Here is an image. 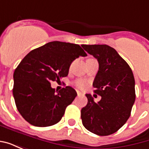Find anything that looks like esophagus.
<instances>
[{"label": "esophagus", "instance_id": "34e87169", "mask_svg": "<svg viewBox=\"0 0 149 149\" xmlns=\"http://www.w3.org/2000/svg\"><path fill=\"white\" fill-rule=\"evenodd\" d=\"M77 95H78V96H80V95H81V94H82V93H81V92H80V91H77Z\"/></svg>", "mask_w": 149, "mask_h": 149}]
</instances>
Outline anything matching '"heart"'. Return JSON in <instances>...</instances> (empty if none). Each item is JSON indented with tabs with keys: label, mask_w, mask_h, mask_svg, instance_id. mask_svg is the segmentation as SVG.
<instances>
[{
	"label": "heart",
	"mask_w": 149,
	"mask_h": 149,
	"mask_svg": "<svg viewBox=\"0 0 149 149\" xmlns=\"http://www.w3.org/2000/svg\"><path fill=\"white\" fill-rule=\"evenodd\" d=\"M87 81H84V80H82V79H80V80H77V81L75 82V85L77 86L79 88H81L83 89L84 88H86L87 86Z\"/></svg>",
	"instance_id": "heart-1"
}]
</instances>
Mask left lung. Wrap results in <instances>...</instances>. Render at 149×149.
Returning <instances> with one entry per match:
<instances>
[{"mask_svg":"<svg viewBox=\"0 0 149 149\" xmlns=\"http://www.w3.org/2000/svg\"><path fill=\"white\" fill-rule=\"evenodd\" d=\"M98 61L99 70L94 79V93L101 99L96 103L86 94L87 105L81 109L84 128L98 136L118 131L131 115L136 99L135 80L131 68L115 49L107 45H82Z\"/></svg>","mask_w":149,"mask_h":149,"instance_id":"1","label":"left lung"}]
</instances>
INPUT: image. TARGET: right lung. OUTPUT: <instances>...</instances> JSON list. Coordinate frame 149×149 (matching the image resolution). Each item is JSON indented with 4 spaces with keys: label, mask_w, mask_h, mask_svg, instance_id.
<instances>
[{
    "label": "right lung",
    "mask_w": 149,
    "mask_h": 149,
    "mask_svg": "<svg viewBox=\"0 0 149 149\" xmlns=\"http://www.w3.org/2000/svg\"><path fill=\"white\" fill-rule=\"evenodd\" d=\"M80 56L87 54L79 45L52 41L24 56L13 73V93L17 110L26 121L47 127L61 120L77 93L70 86L56 93L51 83L67 77L72 62Z\"/></svg>",
    "instance_id": "right-lung-1"
}]
</instances>
